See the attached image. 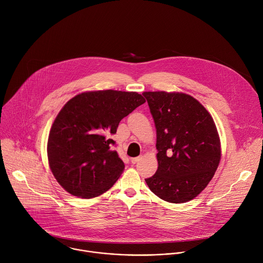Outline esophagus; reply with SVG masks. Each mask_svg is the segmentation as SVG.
Wrapping results in <instances>:
<instances>
[{
  "label": "esophagus",
  "instance_id": "34e87169",
  "mask_svg": "<svg viewBox=\"0 0 263 263\" xmlns=\"http://www.w3.org/2000/svg\"><path fill=\"white\" fill-rule=\"evenodd\" d=\"M140 159H141V157H140V156H138V157H134V158H131V163H132V164H135V163H137Z\"/></svg>",
  "mask_w": 263,
  "mask_h": 263
}]
</instances>
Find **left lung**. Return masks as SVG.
Segmentation results:
<instances>
[{
	"label": "left lung",
	"mask_w": 263,
	"mask_h": 263,
	"mask_svg": "<svg viewBox=\"0 0 263 263\" xmlns=\"http://www.w3.org/2000/svg\"><path fill=\"white\" fill-rule=\"evenodd\" d=\"M156 127L158 168L145 182L170 203L192 201L204 191L219 164L221 149L212 117L183 92L145 91Z\"/></svg>",
	"instance_id": "1"
}]
</instances>
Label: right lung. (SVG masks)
Listing matches in <instances>:
<instances>
[{
    "label": "right lung",
    "mask_w": 263,
    "mask_h": 263,
    "mask_svg": "<svg viewBox=\"0 0 263 263\" xmlns=\"http://www.w3.org/2000/svg\"><path fill=\"white\" fill-rule=\"evenodd\" d=\"M135 91L96 90L71 98L59 111L48 138V160L57 182L70 195L91 199L111 189L125 164L117 151L120 122L143 104Z\"/></svg>",
    "instance_id": "right-lung-1"
}]
</instances>
